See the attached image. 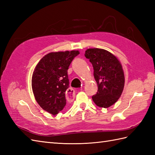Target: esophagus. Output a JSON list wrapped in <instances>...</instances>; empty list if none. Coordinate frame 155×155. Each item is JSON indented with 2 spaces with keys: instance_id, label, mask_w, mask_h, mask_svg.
<instances>
[{
  "instance_id": "34e87169",
  "label": "esophagus",
  "mask_w": 155,
  "mask_h": 155,
  "mask_svg": "<svg viewBox=\"0 0 155 155\" xmlns=\"http://www.w3.org/2000/svg\"><path fill=\"white\" fill-rule=\"evenodd\" d=\"M75 92L74 90L72 88H68L67 92H66V98L68 101H72L74 98Z\"/></svg>"
}]
</instances>
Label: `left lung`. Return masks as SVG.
Listing matches in <instances>:
<instances>
[{
    "label": "left lung",
    "mask_w": 155,
    "mask_h": 155,
    "mask_svg": "<svg viewBox=\"0 0 155 155\" xmlns=\"http://www.w3.org/2000/svg\"><path fill=\"white\" fill-rule=\"evenodd\" d=\"M85 57L89 59L94 69L98 91L92 98L99 107L108 108L118 101L124 86L123 67L117 58L102 48H88Z\"/></svg>",
    "instance_id": "obj_1"
}]
</instances>
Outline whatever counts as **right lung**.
Here are the masks:
<instances>
[{"instance_id": "right-lung-1", "label": "right lung", "mask_w": 155, "mask_h": 155, "mask_svg": "<svg viewBox=\"0 0 155 155\" xmlns=\"http://www.w3.org/2000/svg\"><path fill=\"white\" fill-rule=\"evenodd\" d=\"M78 51L54 52L46 54L36 66L32 88L40 107L52 115L65 107L66 92L69 87L67 71Z\"/></svg>"}]
</instances>
